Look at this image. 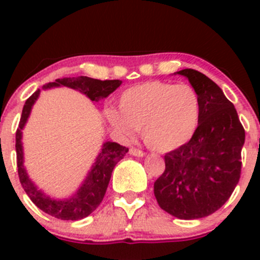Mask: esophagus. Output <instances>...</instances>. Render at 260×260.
Instances as JSON below:
<instances>
[{
    "label": "esophagus",
    "instance_id": "1",
    "mask_svg": "<svg viewBox=\"0 0 260 260\" xmlns=\"http://www.w3.org/2000/svg\"><path fill=\"white\" fill-rule=\"evenodd\" d=\"M129 153L132 154V156H136V157H143L146 154L142 149L135 148V147H132V148L129 149Z\"/></svg>",
    "mask_w": 260,
    "mask_h": 260
}]
</instances>
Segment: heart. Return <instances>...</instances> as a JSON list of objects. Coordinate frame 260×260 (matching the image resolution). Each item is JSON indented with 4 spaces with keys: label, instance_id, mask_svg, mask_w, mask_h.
<instances>
[{
    "label": "heart",
    "instance_id": "obj_1",
    "mask_svg": "<svg viewBox=\"0 0 260 260\" xmlns=\"http://www.w3.org/2000/svg\"><path fill=\"white\" fill-rule=\"evenodd\" d=\"M119 111L107 109L109 123L124 136L142 129L145 143L158 152L180 148L199 127L201 101L188 84L147 81L125 89Z\"/></svg>",
    "mask_w": 260,
    "mask_h": 260
}]
</instances>
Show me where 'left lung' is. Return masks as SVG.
Here are the masks:
<instances>
[{
	"label": "left lung",
	"instance_id": "obj_1",
	"mask_svg": "<svg viewBox=\"0 0 260 260\" xmlns=\"http://www.w3.org/2000/svg\"><path fill=\"white\" fill-rule=\"evenodd\" d=\"M177 74L187 78L200 96V122L187 143L165 154L154 196L175 217L201 219L219 210L239 182L245 131L234 104L210 78L193 69Z\"/></svg>",
	"mask_w": 260,
	"mask_h": 260
}]
</instances>
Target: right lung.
<instances>
[{"label": "right lung", "mask_w": 260, "mask_h": 260, "mask_svg": "<svg viewBox=\"0 0 260 260\" xmlns=\"http://www.w3.org/2000/svg\"><path fill=\"white\" fill-rule=\"evenodd\" d=\"M122 84L120 80H99L88 77H77V78H62L56 79L54 83H48L44 85V89L52 88V86H69V88L77 89L85 94L90 101L98 102L99 99L107 98L111 93ZM40 94V89L35 91L23 106L22 114H21L20 123L16 131V158H17V172L18 179L23 190L27 193L34 204L41 209L46 214L55 216L56 219L61 220H80L90 215L101 205L104 195H106L107 187H108L109 180H111L112 172L115 165L124 157L128 152L127 147H123L115 142H106L102 148V152L96 157L95 164L91 167L81 187L77 191L74 196L67 200H54L46 196L43 191L38 190L35 185L31 182L23 169V153L22 143H21V135L22 128L30 115L31 108Z\"/></svg>", "instance_id": "1"}]
</instances>
